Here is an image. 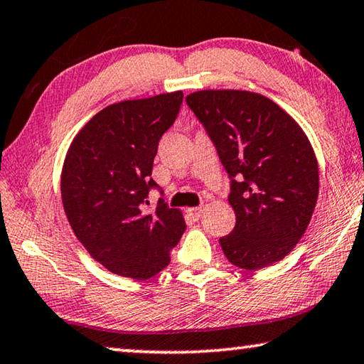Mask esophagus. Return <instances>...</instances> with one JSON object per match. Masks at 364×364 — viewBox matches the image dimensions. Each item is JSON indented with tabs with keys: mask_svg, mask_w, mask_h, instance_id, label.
<instances>
[{
	"mask_svg": "<svg viewBox=\"0 0 364 364\" xmlns=\"http://www.w3.org/2000/svg\"><path fill=\"white\" fill-rule=\"evenodd\" d=\"M187 214L190 215V218H192L193 220H198L201 215H203V208H190L188 211H187Z\"/></svg>",
	"mask_w": 364,
	"mask_h": 364,
	"instance_id": "1",
	"label": "esophagus"
}]
</instances>
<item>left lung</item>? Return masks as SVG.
<instances>
[{
  "label": "left lung",
  "mask_w": 364,
  "mask_h": 364,
  "mask_svg": "<svg viewBox=\"0 0 364 364\" xmlns=\"http://www.w3.org/2000/svg\"><path fill=\"white\" fill-rule=\"evenodd\" d=\"M230 178L237 224L219 240L245 270L282 260L309 227L318 164L307 136L275 102L250 91H198L186 97Z\"/></svg>",
  "instance_id": "obj_1"
}]
</instances>
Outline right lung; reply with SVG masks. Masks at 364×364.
Returning a JSON list of instances; mask_svg holds the SVG:
<instances>
[{
    "label": "right lung",
    "instance_id": "right-lung-1",
    "mask_svg": "<svg viewBox=\"0 0 364 364\" xmlns=\"http://www.w3.org/2000/svg\"><path fill=\"white\" fill-rule=\"evenodd\" d=\"M182 91L108 105L73 139L62 203L76 238L112 273L149 279L171 260L186 222L163 198L146 208L159 139L174 124Z\"/></svg>",
    "mask_w": 364,
    "mask_h": 364
}]
</instances>
